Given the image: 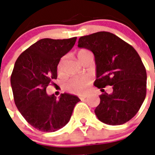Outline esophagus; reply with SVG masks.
Returning <instances> with one entry per match:
<instances>
[{"label": "esophagus", "mask_w": 155, "mask_h": 155, "mask_svg": "<svg viewBox=\"0 0 155 155\" xmlns=\"http://www.w3.org/2000/svg\"><path fill=\"white\" fill-rule=\"evenodd\" d=\"M87 97V94H84V95H82L81 97V99H84V98H86Z\"/></svg>", "instance_id": "1"}]
</instances>
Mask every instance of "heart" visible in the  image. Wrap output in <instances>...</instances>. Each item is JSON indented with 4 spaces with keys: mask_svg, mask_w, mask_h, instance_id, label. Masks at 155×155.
I'll list each match as a JSON object with an SVG mask.
<instances>
[{
    "mask_svg": "<svg viewBox=\"0 0 155 155\" xmlns=\"http://www.w3.org/2000/svg\"><path fill=\"white\" fill-rule=\"evenodd\" d=\"M77 55L81 62L85 60L87 57L92 56L91 52L87 49H80L77 53ZM62 62L58 66V71L60 73H62ZM91 78L88 76L81 77H73L70 78L68 81L64 84V87L68 91L73 94H82L85 92L87 87L91 83Z\"/></svg>",
    "mask_w": 155,
    "mask_h": 155,
    "instance_id": "obj_1",
    "label": "heart"
}]
</instances>
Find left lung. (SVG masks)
<instances>
[{
    "mask_svg": "<svg viewBox=\"0 0 155 155\" xmlns=\"http://www.w3.org/2000/svg\"><path fill=\"white\" fill-rule=\"evenodd\" d=\"M78 46L94 53L96 80L94 85L113 93L100 94L94 109L98 120L109 125H121L137 113L146 97L147 73L141 59L132 46L108 31L79 38Z\"/></svg>",
    "mask_w": 155,
    "mask_h": 155,
    "instance_id": "1",
    "label": "left lung"
}]
</instances>
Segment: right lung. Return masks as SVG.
Listing matches in <instances>:
<instances>
[{
	"label": "right lung",
	"instance_id": "obj_1",
	"mask_svg": "<svg viewBox=\"0 0 155 155\" xmlns=\"http://www.w3.org/2000/svg\"><path fill=\"white\" fill-rule=\"evenodd\" d=\"M76 39H42L25 50L15 64L11 76L15 103L25 120L42 132L64 127L81 101L68 93L59 99L46 94L47 86L57 78L61 58L73 48Z\"/></svg>",
	"mask_w": 155,
	"mask_h": 155
}]
</instances>
